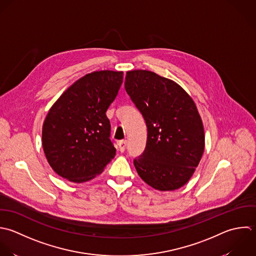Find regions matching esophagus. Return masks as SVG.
I'll use <instances>...</instances> for the list:
<instances>
[{"instance_id": "1", "label": "esophagus", "mask_w": 256, "mask_h": 256, "mask_svg": "<svg viewBox=\"0 0 256 256\" xmlns=\"http://www.w3.org/2000/svg\"><path fill=\"white\" fill-rule=\"evenodd\" d=\"M118 144L120 150L122 152H124L126 150V140H120V142H118Z\"/></svg>"}]
</instances>
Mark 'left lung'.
<instances>
[{
	"instance_id": "1",
	"label": "left lung",
	"mask_w": 256,
	"mask_h": 256,
	"mask_svg": "<svg viewBox=\"0 0 256 256\" xmlns=\"http://www.w3.org/2000/svg\"><path fill=\"white\" fill-rule=\"evenodd\" d=\"M124 88L148 128L144 152L134 160L138 176L158 190L184 186L204 150V132L194 102L176 82L156 72H126Z\"/></svg>"
}]
</instances>
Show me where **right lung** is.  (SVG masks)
Listing matches in <instances>:
<instances>
[{
  "mask_svg": "<svg viewBox=\"0 0 256 256\" xmlns=\"http://www.w3.org/2000/svg\"><path fill=\"white\" fill-rule=\"evenodd\" d=\"M122 78V72L88 74L48 110L42 126V148L50 166L60 176L74 182H88L114 158L106 112Z\"/></svg>",
  "mask_w": 256,
  "mask_h": 256,
  "instance_id": "right-lung-1",
  "label": "right lung"
}]
</instances>
